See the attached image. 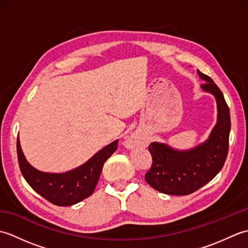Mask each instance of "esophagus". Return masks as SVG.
Segmentation results:
<instances>
[{
	"instance_id": "1",
	"label": "esophagus",
	"mask_w": 248,
	"mask_h": 248,
	"mask_svg": "<svg viewBox=\"0 0 248 248\" xmlns=\"http://www.w3.org/2000/svg\"><path fill=\"white\" fill-rule=\"evenodd\" d=\"M127 146H132L133 144H134V139L133 138H131V139H129L128 140H127Z\"/></svg>"
}]
</instances>
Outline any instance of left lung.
Segmentation results:
<instances>
[{"label":"left lung","instance_id":"left-lung-1","mask_svg":"<svg viewBox=\"0 0 248 248\" xmlns=\"http://www.w3.org/2000/svg\"><path fill=\"white\" fill-rule=\"evenodd\" d=\"M205 83L204 92L217 99V123L209 139L189 150H177L154 141L148 147L152 165L145 179L156 191L167 195L192 194L217 175L224 166L229 148L230 112L224 94L212 78L197 70Z\"/></svg>","mask_w":248,"mask_h":248}]
</instances>
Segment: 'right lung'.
Wrapping results in <instances>:
<instances>
[{"mask_svg": "<svg viewBox=\"0 0 248 248\" xmlns=\"http://www.w3.org/2000/svg\"><path fill=\"white\" fill-rule=\"evenodd\" d=\"M118 140L105 146L86 163L75 170L52 173L36 170L26 161L17 139V154L20 170L35 192L48 202L61 207L76 204L91 196L101 175L103 164L117 149Z\"/></svg>", "mask_w": 248, "mask_h": 248, "instance_id": "right-lung-1", "label": "right lung"}]
</instances>
